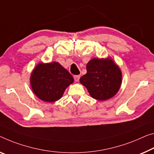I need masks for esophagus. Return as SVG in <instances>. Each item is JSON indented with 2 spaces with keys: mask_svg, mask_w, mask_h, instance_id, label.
Masks as SVG:
<instances>
[{
  "mask_svg": "<svg viewBox=\"0 0 154 154\" xmlns=\"http://www.w3.org/2000/svg\"><path fill=\"white\" fill-rule=\"evenodd\" d=\"M74 78L75 81H76V82L79 81V79H80V75H74Z\"/></svg>",
  "mask_w": 154,
  "mask_h": 154,
  "instance_id": "obj_1",
  "label": "esophagus"
}]
</instances>
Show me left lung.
<instances>
[{
  "mask_svg": "<svg viewBox=\"0 0 154 154\" xmlns=\"http://www.w3.org/2000/svg\"><path fill=\"white\" fill-rule=\"evenodd\" d=\"M92 98L108 100L114 96L122 83L120 68L110 58H93L87 64V74L80 79Z\"/></svg>",
  "mask_w": 154,
  "mask_h": 154,
  "instance_id": "left-lung-1",
  "label": "left lung"
}]
</instances>
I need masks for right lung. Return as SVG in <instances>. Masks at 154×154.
<instances>
[{"label":"right lung","instance_id":"add662e5","mask_svg":"<svg viewBox=\"0 0 154 154\" xmlns=\"http://www.w3.org/2000/svg\"><path fill=\"white\" fill-rule=\"evenodd\" d=\"M74 82V78L60 63H39L30 76L32 91L38 98L48 103L57 101Z\"/></svg>","mask_w":154,"mask_h":154}]
</instances>
